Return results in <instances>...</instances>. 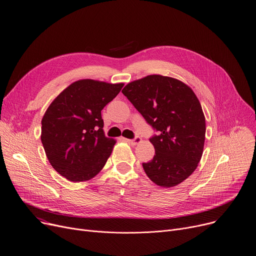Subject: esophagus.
Returning a JSON list of instances; mask_svg holds the SVG:
<instances>
[{"label": "esophagus", "instance_id": "obj_1", "mask_svg": "<svg viewBox=\"0 0 256 256\" xmlns=\"http://www.w3.org/2000/svg\"><path fill=\"white\" fill-rule=\"evenodd\" d=\"M126 142H128V144H132V146H136V144H140V142H142V138H140V136H136V138H132V140H126Z\"/></svg>", "mask_w": 256, "mask_h": 256}]
</instances>
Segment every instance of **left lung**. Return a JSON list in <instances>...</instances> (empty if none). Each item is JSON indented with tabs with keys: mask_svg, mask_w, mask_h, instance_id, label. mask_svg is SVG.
Segmentation results:
<instances>
[{
	"mask_svg": "<svg viewBox=\"0 0 256 256\" xmlns=\"http://www.w3.org/2000/svg\"><path fill=\"white\" fill-rule=\"evenodd\" d=\"M122 92L158 132L150 138L156 150L152 160L142 162L146 176L166 188L185 181L202 158L206 132L194 92L176 78L154 74L130 82Z\"/></svg>",
	"mask_w": 256,
	"mask_h": 256,
	"instance_id": "obj_1",
	"label": "left lung"
}]
</instances>
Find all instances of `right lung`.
Returning a JSON list of instances; mask_svg holds the SVG:
<instances>
[{"label":"right lung","mask_w":256,"mask_h":256,"mask_svg":"<svg viewBox=\"0 0 256 256\" xmlns=\"http://www.w3.org/2000/svg\"><path fill=\"white\" fill-rule=\"evenodd\" d=\"M124 83L81 79L71 83L48 106L41 142L51 166L70 182L96 177L116 142L104 136L102 110Z\"/></svg>","instance_id":"1"}]
</instances>
